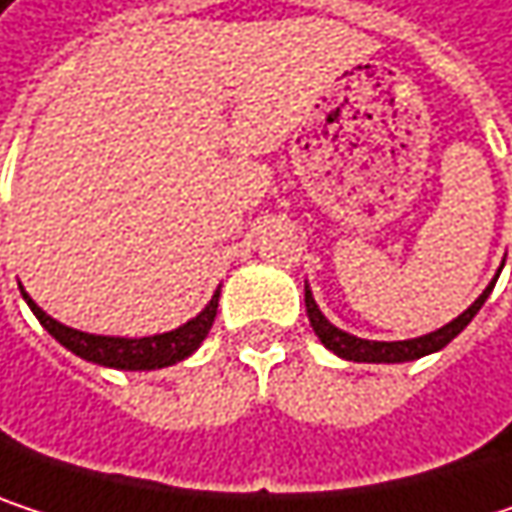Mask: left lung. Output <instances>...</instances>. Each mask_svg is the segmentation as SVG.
<instances>
[{"label":"left lung","instance_id":"left-lung-1","mask_svg":"<svg viewBox=\"0 0 512 512\" xmlns=\"http://www.w3.org/2000/svg\"><path fill=\"white\" fill-rule=\"evenodd\" d=\"M492 293V284L474 299V305L468 311H462L457 320H451L448 326H442L439 332H430L424 338H412V341H364V338H356V335H347L341 329H335L317 308L311 290L305 287V308H308V320L317 332V338L341 358H350V361H373V364H394V361H412V358L430 356L442 347H448L462 329L474 320V314L480 311V305L486 302V296Z\"/></svg>","mask_w":512,"mask_h":512}]
</instances>
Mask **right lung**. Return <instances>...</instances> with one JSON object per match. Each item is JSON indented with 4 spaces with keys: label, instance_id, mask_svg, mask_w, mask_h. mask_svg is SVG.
I'll return each instance as SVG.
<instances>
[{
    "label": "right lung",
    "instance_id": "right-lung-1",
    "mask_svg": "<svg viewBox=\"0 0 512 512\" xmlns=\"http://www.w3.org/2000/svg\"><path fill=\"white\" fill-rule=\"evenodd\" d=\"M26 302L52 338L79 358L94 361V364H106V367H121V370H154V367H168L174 361H183L201 347V341L207 338V332L216 320L219 293L210 299V305L195 320H189L186 326H180L174 332L154 335V338H103V335L76 332V329L52 320L50 314H44L29 296H26Z\"/></svg>",
    "mask_w": 512,
    "mask_h": 512
}]
</instances>
